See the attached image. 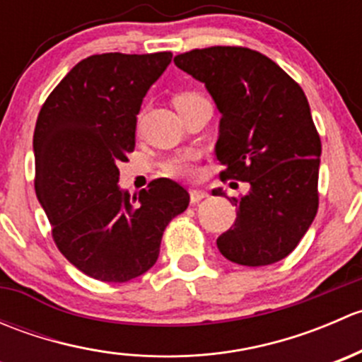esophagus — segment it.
Listing matches in <instances>:
<instances>
[{
  "label": "esophagus",
  "mask_w": 362,
  "mask_h": 362,
  "mask_svg": "<svg viewBox=\"0 0 362 362\" xmlns=\"http://www.w3.org/2000/svg\"><path fill=\"white\" fill-rule=\"evenodd\" d=\"M189 194H191V203H199L202 199L208 198V192L202 191V189H191V191H189Z\"/></svg>",
  "instance_id": "obj_1"
}]
</instances>
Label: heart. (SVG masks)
<instances>
[{"label": "heart", "mask_w": 362, "mask_h": 362, "mask_svg": "<svg viewBox=\"0 0 362 362\" xmlns=\"http://www.w3.org/2000/svg\"><path fill=\"white\" fill-rule=\"evenodd\" d=\"M204 100L199 93H192V90H187V93H180L175 96L173 103L175 107L180 110V108L189 107L192 103H198V101ZM196 159L198 156L191 151L185 152H178V154L171 156L170 159L164 160L163 168L168 175H173V177H185L191 178L196 175Z\"/></svg>", "instance_id": "b5f03b06"}]
</instances>
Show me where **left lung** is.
I'll return each instance as SVG.
<instances>
[{
	"instance_id": "8db88e82",
	"label": "left lung",
	"mask_w": 362,
	"mask_h": 362,
	"mask_svg": "<svg viewBox=\"0 0 362 362\" xmlns=\"http://www.w3.org/2000/svg\"><path fill=\"white\" fill-rule=\"evenodd\" d=\"M204 83L222 113L215 156L222 180L249 182L231 229L217 238L221 254L242 266L287 257L319 208L320 136L305 93L269 57L247 47H208L175 56ZM222 196V189H215Z\"/></svg>"
}]
</instances>
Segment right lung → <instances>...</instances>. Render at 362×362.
<instances>
[{"instance_id": "1", "label": "right lung", "mask_w": 362, "mask_h": 362, "mask_svg": "<svg viewBox=\"0 0 362 362\" xmlns=\"http://www.w3.org/2000/svg\"><path fill=\"white\" fill-rule=\"evenodd\" d=\"M171 52L96 54L49 94L36 120L35 189L61 254L101 282H127L156 264L163 233L189 192L158 178L131 198L119 164L134 151L136 115Z\"/></svg>"}]
</instances>
